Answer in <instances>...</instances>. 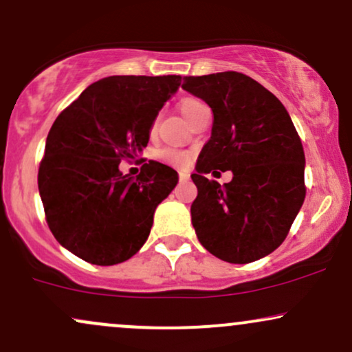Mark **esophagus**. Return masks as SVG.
<instances>
[{"instance_id": "1", "label": "esophagus", "mask_w": 352, "mask_h": 352, "mask_svg": "<svg viewBox=\"0 0 352 352\" xmlns=\"http://www.w3.org/2000/svg\"><path fill=\"white\" fill-rule=\"evenodd\" d=\"M188 179H189V173L179 171V181H181V183H186Z\"/></svg>"}]
</instances>
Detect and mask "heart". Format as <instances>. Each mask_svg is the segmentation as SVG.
Wrapping results in <instances>:
<instances>
[{"instance_id": "obj_1", "label": "heart", "mask_w": 352, "mask_h": 352, "mask_svg": "<svg viewBox=\"0 0 352 352\" xmlns=\"http://www.w3.org/2000/svg\"><path fill=\"white\" fill-rule=\"evenodd\" d=\"M201 105H204V103L197 100V98L186 97L179 102V110L181 113H183V117L186 120H189L194 111H196V109H199ZM158 158L163 161V163L169 164V166L186 168L189 164V161H191V153L175 150V148H163V150L158 151Z\"/></svg>"}]
</instances>
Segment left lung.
Returning a JSON list of instances; mask_svg holds the SVG:
<instances>
[{"instance_id":"left-lung-1","label":"left lung","mask_w":352,"mask_h":352,"mask_svg":"<svg viewBox=\"0 0 352 352\" xmlns=\"http://www.w3.org/2000/svg\"><path fill=\"white\" fill-rule=\"evenodd\" d=\"M183 89L214 113L212 135L191 175L197 239L224 262H255L282 245L307 196L298 131L283 103L245 74L189 76ZM217 167L234 173L230 184L205 177Z\"/></svg>"}]
</instances>
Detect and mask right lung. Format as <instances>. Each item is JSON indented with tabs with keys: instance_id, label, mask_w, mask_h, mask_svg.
I'll return each mask as SVG.
<instances>
[{
	"instance_id": "right-lung-1",
	"label": "right lung",
	"mask_w": 352,
	"mask_h": 352,
	"mask_svg": "<svg viewBox=\"0 0 352 352\" xmlns=\"http://www.w3.org/2000/svg\"><path fill=\"white\" fill-rule=\"evenodd\" d=\"M179 84V76L102 78L52 123L37 186L52 235L78 258L115 265L146 242L156 206L175 189L177 173L150 160L133 179L118 164L143 151Z\"/></svg>"
}]
</instances>
